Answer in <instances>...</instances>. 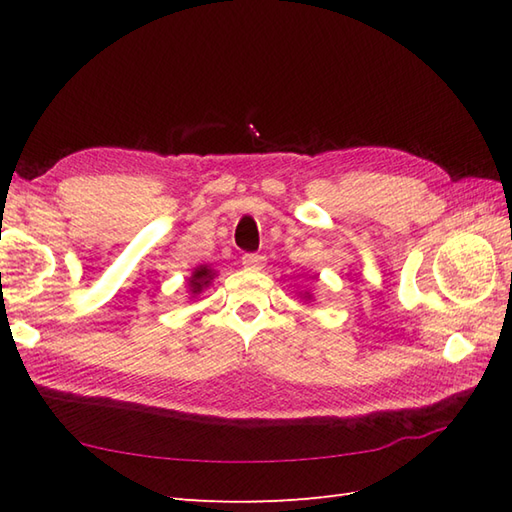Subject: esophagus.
Segmentation results:
<instances>
[{"label": "esophagus", "mask_w": 512, "mask_h": 512, "mask_svg": "<svg viewBox=\"0 0 512 512\" xmlns=\"http://www.w3.org/2000/svg\"><path fill=\"white\" fill-rule=\"evenodd\" d=\"M242 264L250 270H262L264 268V257L257 255V253H246L242 257Z\"/></svg>", "instance_id": "esophagus-1"}]
</instances>
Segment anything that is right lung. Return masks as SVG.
Returning a JSON list of instances; mask_svg holds the SVG:
<instances>
[{"instance_id": "1", "label": "right lung", "mask_w": 512, "mask_h": 512, "mask_svg": "<svg viewBox=\"0 0 512 512\" xmlns=\"http://www.w3.org/2000/svg\"><path fill=\"white\" fill-rule=\"evenodd\" d=\"M209 279H211V270L209 268H198V270H195L193 277H191L193 292H200L202 286L209 284Z\"/></svg>"}]
</instances>
